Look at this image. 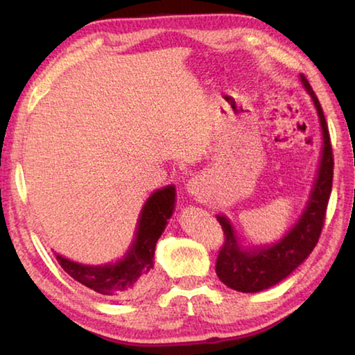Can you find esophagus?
Returning <instances> with one entry per match:
<instances>
[{"mask_svg": "<svg viewBox=\"0 0 355 355\" xmlns=\"http://www.w3.org/2000/svg\"><path fill=\"white\" fill-rule=\"evenodd\" d=\"M186 188H188L189 194L197 196L202 191V178H197V177L191 178L189 182H188V184H186Z\"/></svg>", "mask_w": 355, "mask_h": 355, "instance_id": "34e87169", "label": "esophagus"}]
</instances>
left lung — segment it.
I'll use <instances>...</instances> for the list:
<instances>
[{
  "label": "left lung",
  "mask_w": 355,
  "mask_h": 355,
  "mask_svg": "<svg viewBox=\"0 0 355 355\" xmlns=\"http://www.w3.org/2000/svg\"><path fill=\"white\" fill-rule=\"evenodd\" d=\"M300 80L313 98L322 128L324 147L318 178L311 191L309 205L297 224L284 239H280V243L271 248H257V250L243 249L238 244L230 222L224 216H218V222L224 232V243L220 245L218 260H216V274L220 282L236 291L257 293L288 277L315 249L321 236L324 220H326V209L330 192H332L334 178L332 144H330L327 122L320 100L307 78L300 75Z\"/></svg>",
  "instance_id": "1"
}]
</instances>
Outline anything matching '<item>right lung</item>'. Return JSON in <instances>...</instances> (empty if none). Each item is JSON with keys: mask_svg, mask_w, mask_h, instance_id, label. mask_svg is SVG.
Here are the masks:
<instances>
[{"mask_svg": "<svg viewBox=\"0 0 355 355\" xmlns=\"http://www.w3.org/2000/svg\"><path fill=\"white\" fill-rule=\"evenodd\" d=\"M175 203V188L153 192L142 208L137 235L127 257L106 266H84L56 255L59 264L70 277L110 297H130L144 290L152 279L156 243L163 233Z\"/></svg>", "mask_w": 355, "mask_h": 355, "instance_id": "obj_1", "label": "right lung"}]
</instances>
